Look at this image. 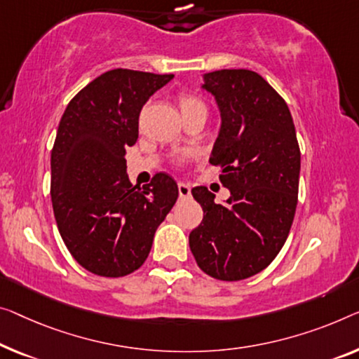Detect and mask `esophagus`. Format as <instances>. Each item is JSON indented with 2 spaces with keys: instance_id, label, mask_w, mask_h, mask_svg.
Returning a JSON list of instances; mask_svg holds the SVG:
<instances>
[{
  "instance_id": "esophagus-1",
  "label": "esophagus",
  "mask_w": 359,
  "mask_h": 359,
  "mask_svg": "<svg viewBox=\"0 0 359 359\" xmlns=\"http://www.w3.org/2000/svg\"><path fill=\"white\" fill-rule=\"evenodd\" d=\"M177 189H179V195H180V198H189V196L191 195L190 185H187V184H184V182H179Z\"/></svg>"
}]
</instances>
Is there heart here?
Returning a JSON list of instances; mask_svg holds the SVG:
<instances>
[{
	"mask_svg": "<svg viewBox=\"0 0 359 359\" xmlns=\"http://www.w3.org/2000/svg\"><path fill=\"white\" fill-rule=\"evenodd\" d=\"M177 101H179V106H180V111H182V112L194 111V109H205V111H206L205 103H203V101H201L200 98H198L196 95H191V93H180ZM185 159H187V156H182V158L177 159V163H179V164L185 163Z\"/></svg>",
	"mask_w": 359,
	"mask_h": 359,
	"instance_id": "b5f03b06",
	"label": "heart"
}]
</instances>
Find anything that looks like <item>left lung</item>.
<instances>
[{"label": "left lung", "instance_id": "obj_1", "mask_svg": "<svg viewBox=\"0 0 359 359\" xmlns=\"http://www.w3.org/2000/svg\"><path fill=\"white\" fill-rule=\"evenodd\" d=\"M203 88L221 109L210 163L222 169L231 198L217 205L206 187L191 190L205 216L189 243L208 276L242 280L269 266L290 232L299 184L295 124L282 96L248 69L206 74Z\"/></svg>", "mask_w": 359, "mask_h": 359}]
</instances>
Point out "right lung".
Masks as SVG:
<instances>
[{
    "label": "right lung",
    "mask_w": 359,
    "mask_h": 359,
    "mask_svg": "<svg viewBox=\"0 0 359 359\" xmlns=\"http://www.w3.org/2000/svg\"><path fill=\"white\" fill-rule=\"evenodd\" d=\"M174 74L112 69L69 101L51 149V201L74 259L101 277L145 263L154 232L177 201L170 175L132 185L126 149L138 138L143 104Z\"/></svg>",
    "instance_id": "add662e5"
}]
</instances>
